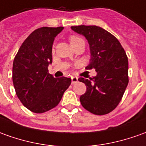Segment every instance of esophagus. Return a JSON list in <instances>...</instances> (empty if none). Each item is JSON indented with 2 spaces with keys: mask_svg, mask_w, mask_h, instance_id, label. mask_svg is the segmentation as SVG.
<instances>
[{
  "mask_svg": "<svg viewBox=\"0 0 146 146\" xmlns=\"http://www.w3.org/2000/svg\"><path fill=\"white\" fill-rule=\"evenodd\" d=\"M77 82H78V78L76 76H71V83L75 84Z\"/></svg>",
  "mask_w": 146,
  "mask_h": 146,
  "instance_id": "esophagus-1",
  "label": "esophagus"
}]
</instances>
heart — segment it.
<instances>
[{"mask_svg":"<svg viewBox=\"0 0 146 146\" xmlns=\"http://www.w3.org/2000/svg\"><path fill=\"white\" fill-rule=\"evenodd\" d=\"M82 40H83V39L80 38V37L77 36H71L69 37V42H70L71 46H74L75 44H77L78 42Z\"/></svg>","mask_w":146,"mask_h":146,"instance_id":"heart-1","label":"heart"}]
</instances>
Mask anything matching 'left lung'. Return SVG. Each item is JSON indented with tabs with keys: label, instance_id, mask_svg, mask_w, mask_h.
<instances>
[{
	"label": "left lung",
	"instance_id": "8db88e82",
	"mask_svg": "<svg viewBox=\"0 0 146 146\" xmlns=\"http://www.w3.org/2000/svg\"><path fill=\"white\" fill-rule=\"evenodd\" d=\"M75 33L86 37L90 50L86 69H95L97 75L85 83L86 93L80 96L83 107L96 115L109 113L117 107L128 85V58L116 37L95 25L72 26Z\"/></svg>",
	"mask_w": 146,
	"mask_h": 146
}]
</instances>
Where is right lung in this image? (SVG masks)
<instances>
[{"label":"right lung","mask_w":146,"mask_h":146,"mask_svg":"<svg viewBox=\"0 0 146 146\" xmlns=\"http://www.w3.org/2000/svg\"><path fill=\"white\" fill-rule=\"evenodd\" d=\"M63 27H42L31 33L18 50L13 65V82L21 103L33 113L56 107L71 85L67 77L48 73L52 62V44Z\"/></svg>","instance_id":"1"}]
</instances>
